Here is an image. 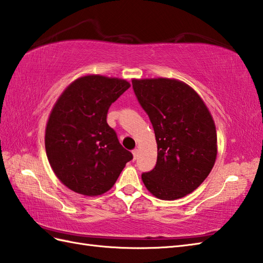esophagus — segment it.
I'll return each instance as SVG.
<instances>
[{
  "label": "esophagus",
  "mask_w": 263,
  "mask_h": 263,
  "mask_svg": "<svg viewBox=\"0 0 263 263\" xmlns=\"http://www.w3.org/2000/svg\"><path fill=\"white\" fill-rule=\"evenodd\" d=\"M132 154H133V159H137V157H138V149H133L132 150Z\"/></svg>",
  "instance_id": "34e87169"
}]
</instances>
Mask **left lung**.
<instances>
[{
    "label": "left lung",
    "mask_w": 263,
    "mask_h": 263,
    "mask_svg": "<svg viewBox=\"0 0 263 263\" xmlns=\"http://www.w3.org/2000/svg\"><path fill=\"white\" fill-rule=\"evenodd\" d=\"M136 97L152 122L157 163L141 175L155 197L175 200L194 191L214 167L217 135L203 100L174 79L132 80Z\"/></svg>",
    "instance_id": "obj_1"
}]
</instances>
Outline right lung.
I'll return each mask as SVG.
<instances>
[{
    "label": "right lung",
    "instance_id": "add662e5",
    "mask_svg": "<svg viewBox=\"0 0 263 263\" xmlns=\"http://www.w3.org/2000/svg\"><path fill=\"white\" fill-rule=\"evenodd\" d=\"M128 88L125 80L86 76L72 82L54 105L46 154L55 175L72 191L89 197L107 192L133 158L106 121L110 105Z\"/></svg>",
    "mask_w": 263,
    "mask_h": 263
}]
</instances>
